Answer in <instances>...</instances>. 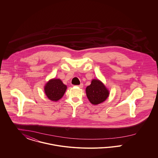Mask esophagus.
<instances>
[{"instance_id":"34e87169","label":"esophagus","mask_w":158,"mask_h":158,"mask_svg":"<svg viewBox=\"0 0 158 158\" xmlns=\"http://www.w3.org/2000/svg\"><path fill=\"white\" fill-rule=\"evenodd\" d=\"M79 88H82L83 87V83H81L79 85H78L77 86Z\"/></svg>"}]
</instances>
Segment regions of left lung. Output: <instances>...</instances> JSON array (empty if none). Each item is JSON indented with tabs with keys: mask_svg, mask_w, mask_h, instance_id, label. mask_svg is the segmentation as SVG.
Listing matches in <instances>:
<instances>
[{
	"mask_svg": "<svg viewBox=\"0 0 158 158\" xmlns=\"http://www.w3.org/2000/svg\"><path fill=\"white\" fill-rule=\"evenodd\" d=\"M86 96L91 104L98 105L103 102L109 96V90L98 79H93L86 88Z\"/></svg>",
	"mask_w": 158,
	"mask_h": 158,
	"instance_id": "1",
	"label": "left lung"
}]
</instances>
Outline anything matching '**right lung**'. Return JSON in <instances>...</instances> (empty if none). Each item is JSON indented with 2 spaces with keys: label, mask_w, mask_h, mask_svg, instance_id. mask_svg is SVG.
I'll return each mask as SVG.
<instances>
[{
  "label": "right lung",
  "mask_w": 158,
  "mask_h": 158,
  "mask_svg": "<svg viewBox=\"0 0 158 158\" xmlns=\"http://www.w3.org/2000/svg\"><path fill=\"white\" fill-rule=\"evenodd\" d=\"M67 89L60 79H52L46 83L44 86L45 95L49 99L57 101L63 97Z\"/></svg>",
  "instance_id": "right-lung-1"
}]
</instances>
